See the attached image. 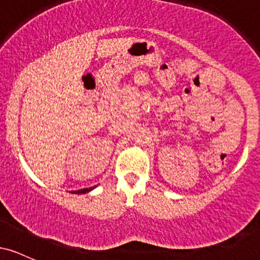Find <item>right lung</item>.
I'll return each mask as SVG.
<instances>
[{
    "mask_svg": "<svg viewBox=\"0 0 260 260\" xmlns=\"http://www.w3.org/2000/svg\"><path fill=\"white\" fill-rule=\"evenodd\" d=\"M95 187H90V188H84V189H79V190H76V192H73V193H77V194H82V193H86V192H89V190H91V189H94Z\"/></svg>",
    "mask_w": 260,
    "mask_h": 260,
    "instance_id": "1",
    "label": "right lung"
}]
</instances>
